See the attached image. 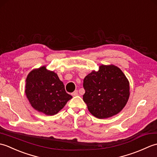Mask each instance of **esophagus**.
<instances>
[{
    "label": "esophagus",
    "instance_id": "1",
    "mask_svg": "<svg viewBox=\"0 0 157 157\" xmlns=\"http://www.w3.org/2000/svg\"><path fill=\"white\" fill-rule=\"evenodd\" d=\"M71 95L73 96H78V90H75L74 92H73L72 94H71Z\"/></svg>",
    "mask_w": 157,
    "mask_h": 157
}]
</instances>
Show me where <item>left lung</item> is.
<instances>
[{
    "label": "left lung",
    "mask_w": 157,
    "mask_h": 157,
    "mask_svg": "<svg viewBox=\"0 0 157 157\" xmlns=\"http://www.w3.org/2000/svg\"><path fill=\"white\" fill-rule=\"evenodd\" d=\"M83 100L92 115L105 119L117 114L129 97V83L124 73L113 65L99 67L85 77Z\"/></svg>",
    "instance_id": "obj_1"
}]
</instances>
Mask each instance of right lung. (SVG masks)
Here are the masks:
<instances>
[{
  "label": "right lung",
  "instance_id": "1",
  "mask_svg": "<svg viewBox=\"0 0 157 157\" xmlns=\"http://www.w3.org/2000/svg\"><path fill=\"white\" fill-rule=\"evenodd\" d=\"M25 93L32 106L46 115H54L64 107L72 96L56 73L46 66L33 69L26 78Z\"/></svg>",
  "mask_w": 157,
  "mask_h": 157
}]
</instances>
